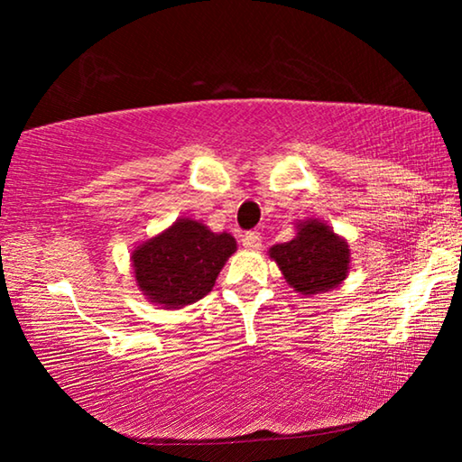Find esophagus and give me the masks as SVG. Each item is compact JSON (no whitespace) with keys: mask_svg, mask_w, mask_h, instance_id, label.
Instances as JSON below:
<instances>
[{"mask_svg":"<svg viewBox=\"0 0 462 462\" xmlns=\"http://www.w3.org/2000/svg\"><path fill=\"white\" fill-rule=\"evenodd\" d=\"M242 246L248 248V250H259L261 248L259 232H246L245 236H242Z\"/></svg>","mask_w":462,"mask_h":462,"instance_id":"34e87169","label":"esophagus"}]
</instances>
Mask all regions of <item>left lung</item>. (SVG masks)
<instances>
[{"mask_svg": "<svg viewBox=\"0 0 462 462\" xmlns=\"http://www.w3.org/2000/svg\"><path fill=\"white\" fill-rule=\"evenodd\" d=\"M287 283L303 295L330 291L346 279L350 250L330 226L318 220L303 222L297 236L269 250Z\"/></svg>", "mask_w": 462, "mask_h": 462, "instance_id": "8db88e82", "label": "left lung"}]
</instances>
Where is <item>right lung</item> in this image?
<instances>
[{"label": "right lung", "mask_w": 462, "mask_h": 462, "mask_svg": "<svg viewBox=\"0 0 462 462\" xmlns=\"http://www.w3.org/2000/svg\"><path fill=\"white\" fill-rule=\"evenodd\" d=\"M236 250L230 234H216L183 217L132 253L138 287L148 300L177 310L212 291L224 263Z\"/></svg>", "instance_id": "1"}]
</instances>
